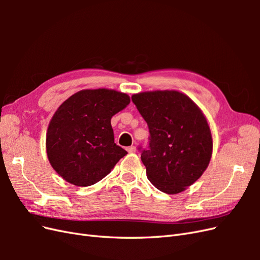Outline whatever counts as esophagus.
I'll list each match as a JSON object with an SVG mask.
<instances>
[{
    "label": "esophagus",
    "mask_w": 260,
    "mask_h": 260,
    "mask_svg": "<svg viewBox=\"0 0 260 260\" xmlns=\"http://www.w3.org/2000/svg\"><path fill=\"white\" fill-rule=\"evenodd\" d=\"M127 151H128L129 153H136V152H137V147H136L135 145L129 146V147L127 148Z\"/></svg>",
    "instance_id": "esophagus-1"
}]
</instances>
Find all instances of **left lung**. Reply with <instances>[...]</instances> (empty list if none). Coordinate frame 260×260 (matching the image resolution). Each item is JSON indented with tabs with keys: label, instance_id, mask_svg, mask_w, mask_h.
<instances>
[{
	"label": "left lung",
	"instance_id": "8db88e82",
	"mask_svg": "<svg viewBox=\"0 0 260 260\" xmlns=\"http://www.w3.org/2000/svg\"><path fill=\"white\" fill-rule=\"evenodd\" d=\"M132 102L149 130V145L141 151L146 176L167 194L184 191L208 167L212 138L205 116L185 94L151 91L133 94Z\"/></svg>",
	"mask_w": 260,
	"mask_h": 260
}]
</instances>
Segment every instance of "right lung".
I'll return each instance as SVG.
<instances>
[{
    "label": "right lung",
    "instance_id": "1",
    "mask_svg": "<svg viewBox=\"0 0 260 260\" xmlns=\"http://www.w3.org/2000/svg\"><path fill=\"white\" fill-rule=\"evenodd\" d=\"M130 103L128 94L82 90L62 103L46 132L51 166L67 182L89 186L106 177L127 151L114 141L112 117Z\"/></svg>",
    "mask_w": 260,
    "mask_h": 260
}]
</instances>
